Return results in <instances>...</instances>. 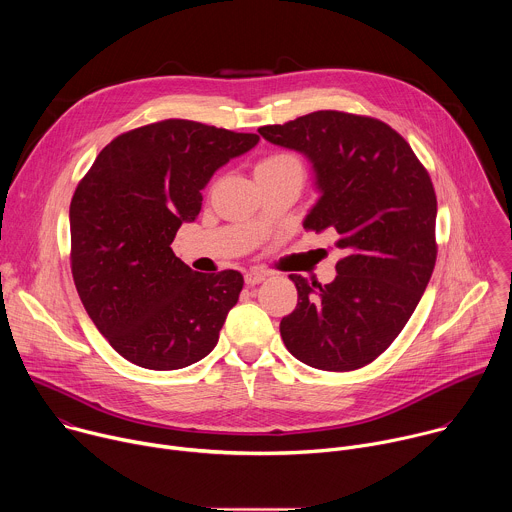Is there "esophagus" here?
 Instances as JSON below:
<instances>
[{
  "mask_svg": "<svg viewBox=\"0 0 512 512\" xmlns=\"http://www.w3.org/2000/svg\"><path fill=\"white\" fill-rule=\"evenodd\" d=\"M265 277H267V275L261 273V271H247V273H245V283H247V285H259Z\"/></svg>",
  "mask_w": 512,
  "mask_h": 512,
  "instance_id": "1",
  "label": "esophagus"
}]
</instances>
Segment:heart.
<instances>
[{
	"label": "heart",
	"instance_id": "obj_1",
	"mask_svg": "<svg viewBox=\"0 0 512 512\" xmlns=\"http://www.w3.org/2000/svg\"><path fill=\"white\" fill-rule=\"evenodd\" d=\"M269 172H298L302 174V162L291 154H271L255 166V176Z\"/></svg>",
	"mask_w": 512,
	"mask_h": 512
}]
</instances>
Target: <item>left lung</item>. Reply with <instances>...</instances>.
I'll return each instance as SVG.
<instances>
[{
    "label": "left lung",
    "instance_id": "1",
    "mask_svg": "<svg viewBox=\"0 0 512 512\" xmlns=\"http://www.w3.org/2000/svg\"><path fill=\"white\" fill-rule=\"evenodd\" d=\"M257 131L312 164L318 200L304 229L336 231L344 251L326 285L289 275L298 306L281 320V338L308 367L360 369L391 346L429 283L437 253L429 174L379 119L314 111Z\"/></svg>",
    "mask_w": 512,
    "mask_h": 512
}]
</instances>
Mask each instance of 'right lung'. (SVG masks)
I'll return each mask as SVG.
<instances>
[{"mask_svg":"<svg viewBox=\"0 0 512 512\" xmlns=\"http://www.w3.org/2000/svg\"><path fill=\"white\" fill-rule=\"evenodd\" d=\"M255 133L166 119L115 137L70 202V261L97 330L129 362L176 371L218 342L243 275L196 273L172 251L218 168L253 150Z\"/></svg>","mask_w":512,"mask_h":512,"instance_id":"1","label":"right lung"}]
</instances>
